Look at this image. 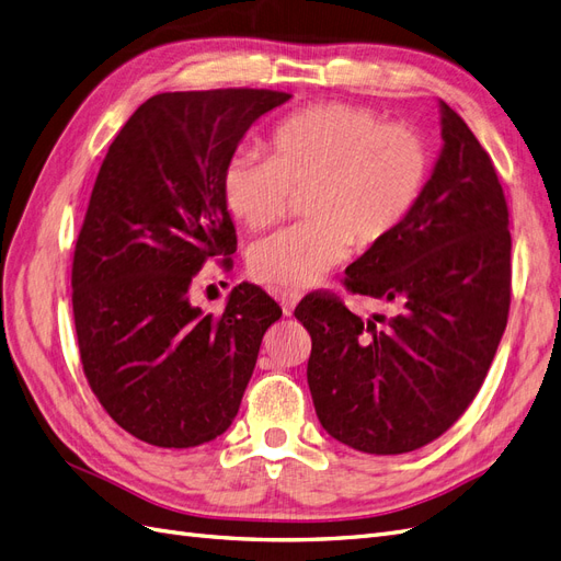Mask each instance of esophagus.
<instances>
[{"mask_svg":"<svg viewBox=\"0 0 561 561\" xmlns=\"http://www.w3.org/2000/svg\"><path fill=\"white\" fill-rule=\"evenodd\" d=\"M299 299H301V295H299V293H293V290L278 293V301H280V307H283V313H285V316H293V311H295V307L299 304Z\"/></svg>","mask_w":561,"mask_h":561,"instance_id":"1","label":"esophagus"}]
</instances>
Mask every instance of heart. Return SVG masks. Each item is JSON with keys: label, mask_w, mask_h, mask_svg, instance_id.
I'll list each match as a JSON object with an SVG mask.
<instances>
[{"label": "heart", "mask_w": 561, "mask_h": 561, "mask_svg": "<svg viewBox=\"0 0 561 561\" xmlns=\"http://www.w3.org/2000/svg\"><path fill=\"white\" fill-rule=\"evenodd\" d=\"M268 161L239 154L222 178L233 219L250 229L276 227L290 194H307L309 222L254 245L252 276L287 290H307L346 260L348 248L371 250L410 219L431 178V149L402 124L367 107L328 103L285 116L271 130Z\"/></svg>", "instance_id": "obj_1"}]
</instances>
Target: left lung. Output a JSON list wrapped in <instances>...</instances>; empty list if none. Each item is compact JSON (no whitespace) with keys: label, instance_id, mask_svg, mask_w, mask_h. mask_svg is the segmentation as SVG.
<instances>
[{"label":"left lung","instance_id":"1","mask_svg":"<svg viewBox=\"0 0 561 561\" xmlns=\"http://www.w3.org/2000/svg\"><path fill=\"white\" fill-rule=\"evenodd\" d=\"M443 149L410 219L346 268L355 295L398 313L363 320L311 295L307 379L320 426L365 454L433 443L486 377L511 307V231L499 175L466 122L439 100ZM386 321V327H379Z\"/></svg>","mask_w":561,"mask_h":561}]
</instances>
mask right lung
Wrapping results in <instances>:
<instances>
[{
  "mask_svg": "<svg viewBox=\"0 0 561 561\" xmlns=\"http://www.w3.org/2000/svg\"><path fill=\"white\" fill-rule=\"evenodd\" d=\"M290 98L159 93L135 110L100 165L72 264L79 353L100 404L147 445L186 449L222 435L264 332L283 316L257 285L241 283L215 318L194 307L190 287L210 257L236 252L227 163L248 128Z\"/></svg>",
  "mask_w": 561,
  "mask_h": 561,
  "instance_id": "right-lung-1",
  "label": "right lung"
}]
</instances>
